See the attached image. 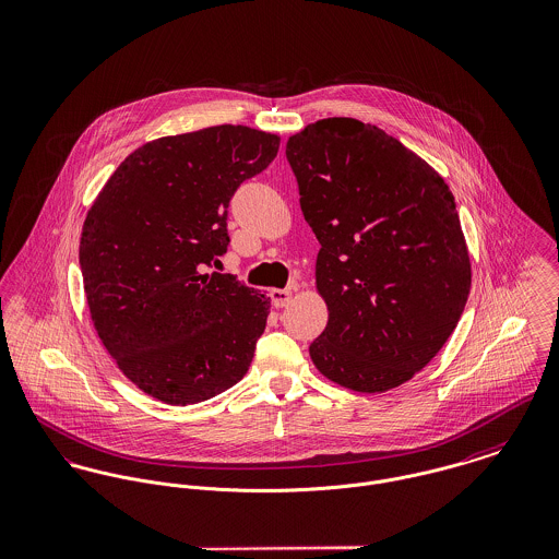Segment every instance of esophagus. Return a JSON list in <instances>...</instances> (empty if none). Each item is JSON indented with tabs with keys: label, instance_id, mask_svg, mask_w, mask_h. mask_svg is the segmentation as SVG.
<instances>
[{
	"label": "esophagus",
	"instance_id": "obj_1",
	"mask_svg": "<svg viewBox=\"0 0 559 559\" xmlns=\"http://www.w3.org/2000/svg\"><path fill=\"white\" fill-rule=\"evenodd\" d=\"M270 298H272V304L276 308H283V306H287L289 300H292V289H272Z\"/></svg>",
	"mask_w": 559,
	"mask_h": 559
}]
</instances>
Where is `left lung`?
Here are the masks:
<instances>
[{"label": "left lung", "mask_w": 559, "mask_h": 559, "mask_svg": "<svg viewBox=\"0 0 559 559\" xmlns=\"http://www.w3.org/2000/svg\"><path fill=\"white\" fill-rule=\"evenodd\" d=\"M300 206L321 249L330 310L310 344L338 385L381 393L411 381L453 334L471 258L444 178L383 129L332 117L287 140Z\"/></svg>", "instance_id": "obj_1"}]
</instances>
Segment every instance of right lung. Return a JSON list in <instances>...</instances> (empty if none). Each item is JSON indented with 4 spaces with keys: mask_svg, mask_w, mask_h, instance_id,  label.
<instances>
[{
    "mask_svg": "<svg viewBox=\"0 0 559 559\" xmlns=\"http://www.w3.org/2000/svg\"><path fill=\"white\" fill-rule=\"evenodd\" d=\"M278 144L245 126L146 142L86 213L79 258L97 336L133 385L166 404L211 400L253 361L270 300L206 270L229 247L234 193Z\"/></svg>",
    "mask_w": 559,
    "mask_h": 559,
    "instance_id": "obj_1",
    "label": "right lung"
}]
</instances>
